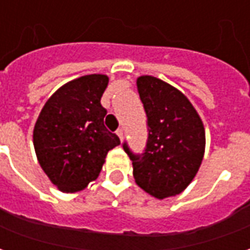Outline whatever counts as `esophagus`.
Segmentation results:
<instances>
[{"mask_svg":"<svg viewBox=\"0 0 250 250\" xmlns=\"http://www.w3.org/2000/svg\"><path fill=\"white\" fill-rule=\"evenodd\" d=\"M116 134H118V136L120 138V141H123V128H118V130H116Z\"/></svg>","mask_w":250,"mask_h":250,"instance_id":"esophagus-1","label":"esophagus"}]
</instances>
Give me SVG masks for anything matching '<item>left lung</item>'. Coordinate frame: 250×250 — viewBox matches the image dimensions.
<instances>
[{
	"label": "left lung",
	"mask_w": 250,
	"mask_h": 250,
	"mask_svg": "<svg viewBox=\"0 0 250 250\" xmlns=\"http://www.w3.org/2000/svg\"><path fill=\"white\" fill-rule=\"evenodd\" d=\"M147 116V142L141 154L130 155L134 178L147 193L163 199L184 191L198 171L205 152L202 120L177 88L152 76L136 82Z\"/></svg>",
	"instance_id": "8db88e82"
}]
</instances>
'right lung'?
<instances>
[{"instance_id":"add662e5","label":"right lung","mask_w":250,"mask_h":250,"mask_svg":"<svg viewBox=\"0 0 250 250\" xmlns=\"http://www.w3.org/2000/svg\"><path fill=\"white\" fill-rule=\"evenodd\" d=\"M108 84L105 75H85L64 84L48 99L33 130L39 163L53 185L73 193L98 178L107 152L119 136L104 125L100 99Z\"/></svg>"}]
</instances>
